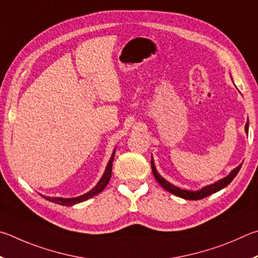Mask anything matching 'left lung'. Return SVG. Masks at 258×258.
<instances>
[{"instance_id": "obj_1", "label": "left lung", "mask_w": 258, "mask_h": 258, "mask_svg": "<svg viewBox=\"0 0 258 258\" xmlns=\"http://www.w3.org/2000/svg\"><path fill=\"white\" fill-rule=\"evenodd\" d=\"M248 126H249V123H248V121H247V123L245 125L246 134H248ZM151 164H152L153 174H154L156 181L159 182L161 186L165 189L166 191L173 194V195L178 196V197H181V198H183V200H189V201L202 200V198H205L207 196L212 195V194L221 190V189H223L224 187H227L228 184L234 179V177H236V175L238 174L239 170H240V168H241V164H240L239 166H237L236 169H233L231 172H230L227 175V177H224L223 179H221V180H219V181H216V182L212 183V184H209V186H206V187H203L202 189H200V190L192 191V190H186V189H181L179 187H175V186H173V184H171L169 181H166V180L156 171L154 160H153V157H152Z\"/></svg>"}]
</instances>
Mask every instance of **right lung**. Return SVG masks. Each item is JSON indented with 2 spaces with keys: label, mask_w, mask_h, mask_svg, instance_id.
I'll list each match as a JSON object with an SVG mask.
<instances>
[{
  "label": "right lung",
  "mask_w": 258,
  "mask_h": 258,
  "mask_svg": "<svg viewBox=\"0 0 258 258\" xmlns=\"http://www.w3.org/2000/svg\"><path fill=\"white\" fill-rule=\"evenodd\" d=\"M114 153L115 150L113 151V154L111 156L110 161H108V163L106 165V169H105V172L102 175V178L99 181L97 182L96 186H95L92 190L84 194V195L78 196V197H75V198H61V197H46V196H43L44 198H46L47 201L52 202V203H55V204H60V205H64V206H71V205H75V204H78V203L81 202H85L89 200V198H92L94 196H96L97 194L101 192L104 188L107 186L108 181H110L111 179V175H112V163H113V159H114Z\"/></svg>",
  "instance_id": "add662e5"
}]
</instances>
